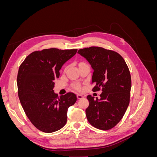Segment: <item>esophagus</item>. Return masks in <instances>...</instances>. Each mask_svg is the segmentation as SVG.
Instances as JSON below:
<instances>
[{"mask_svg": "<svg viewBox=\"0 0 157 157\" xmlns=\"http://www.w3.org/2000/svg\"><path fill=\"white\" fill-rule=\"evenodd\" d=\"M77 98H78V99H82V98H84V96H82V94H77Z\"/></svg>", "mask_w": 157, "mask_h": 157, "instance_id": "34e87169", "label": "esophagus"}]
</instances>
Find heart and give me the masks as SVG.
Returning a JSON list of instances; mask_svg holds the SVG:
<instances>
[{
	"label": "heart",
	"instance_id": "heart-1",
	"mask_svg": "<svg viewBox=\"0 0 157 157\" xmlns=\"http://www.w3.org/2000/svg\"><path fill=\"white\" fill-rule=\"evenodd\" d=\"M74 87L77 89H80V85L78 84H76L74 85Z\"/></svg>",
	"mask_w": 157,
	"mask_h": 157
}]
</instances>
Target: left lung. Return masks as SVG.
Returning <instances> with one entry per match:
<instances>
[{
	"label": "left lung",
	"instance_id": "8db88e82",
	"mask_svg": "<svg viewBox=\"0 0 157 157\" xmlns=\"http://www.w3.org/2000/svg\"><path fill=\"white\" fill-rule=\"evenodd\" d=\"M78 53L86 59L94 69L93 91L102 88L99 99L87 96V119L98 129H111L121 121L129 105L132 86L129 69L122 57L110 50L92 46L80 49Z\"/></svg>",
	"mask_w": 157,
	"mask_h": 157
}]
</instances>
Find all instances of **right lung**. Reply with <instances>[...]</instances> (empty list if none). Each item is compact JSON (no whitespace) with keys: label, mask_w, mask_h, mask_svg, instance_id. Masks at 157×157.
Masks as SVG:
<instances>
[{"label":"right lung","mask_w":157,"mask_h":157,"mask_svg":"<svg viewBox=\"0 0 157 157\" xmlns=\"http://www.w3.org/2000/svg\"><path fill=\"white\" fill-rule=\"evenodd\" d=\"M77 49H44L32 52L19 68L18 96L27 117L37 129L46 133L60 130L67 122L68 108L77 101L74 93L58 97L54 91L63 65Z\"/></svg>","instance_id":"add662e5"}]
</instances>
